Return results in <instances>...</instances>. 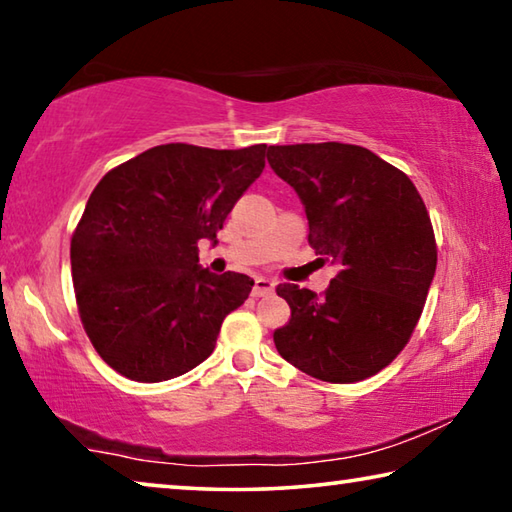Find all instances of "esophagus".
Instances as JSON below:
<instances>
[{
    "label": "esophagus",
    "instance_id": "obj_1",
    "mask_svg": "<svg viewBox=\"0 0 512 512\" xmlns=\"http://www.w3.org/2000/svg\"><path fill=\"white\" fill-rule=\"evenodd\" d=\"M273 289H275L273 280H268V277H257L255 287H253V296L264 298V296H268V293H273Z\"/></svg>",
    "mask_w": 512,
    "mask_h": 512
}]
</instances>
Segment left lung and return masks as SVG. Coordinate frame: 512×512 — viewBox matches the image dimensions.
Wrapping results in <instances>:
<instances>
[{"label": "left lung", "mask_w": 512, "mask_h": 512, "mask_svg": "<svg viewBox=\"0 0 512 512\" xmlns=\"http://www.w3.org/2000/svg\"><path fill=\"white\" fill-rule=\"evenodd\" d=\"M268 164L305 205L309 246L341 268L323 296L280 284L291 320L282 359L329 384L386 368L409 343L436 273L431 219L411 178L363 146H268Z\"/></svg>", "instance_id": "8db88e82"}]
</instances>
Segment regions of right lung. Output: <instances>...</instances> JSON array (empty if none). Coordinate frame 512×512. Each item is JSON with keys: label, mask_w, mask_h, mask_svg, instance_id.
<instances>
[{"label": "right lung", "mask_w": 512, "mask_h": 512, "mask_svg": "<svg viewBox=\"0 0 512 512\" xmlns=\"http://www.w3.org/2000/svg\"><path fill=\"white\" fill-rule=\"evenodd\" d=\"M266 144H160L99 180L72 235V280L94 350L133 381H167L210 357L253 280L198 264L264 171Z\"/></svg>", "instance_id": "add662e5"}]
</instances>
